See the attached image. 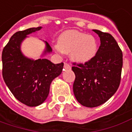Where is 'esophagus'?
Here are the masks:
<instances>
[{
  "mask_svg": "<svg viewBox=\"0 0 132 132\" xmlns=\"http://www.w3.org/2000/svg\"><path fill=\"white\" fill-rule=\"evenodd\" d=\"M64 68L66 69V70H70V69H71V66L69 64H68V63H64Z\"/></svg>",
  "mask_w": 132,
  "mask_h": 132,
  "instance_id": "1",
  "label": "esophagus"
}]
</instances>
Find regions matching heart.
I'll use <instances>...</instances> for the list:
<instances>
[{
    "label": "heart",
    "instance_id": "heart-1",
    "mask_svg": "<svg viewBox=\"0 0 132 132\" xmlns=\"http://www.w3.org/2000/svg\"><path fill=\"white\" fill-rule=\"evenodd\" d=\"M55 50L59 53H70V58L73 62L85 64L96 56L98 44L92 35L77 30H68L59 37Z\"/></svg>",
    "mask_w": 132,
    "mask_h": 132
}]
</instances>
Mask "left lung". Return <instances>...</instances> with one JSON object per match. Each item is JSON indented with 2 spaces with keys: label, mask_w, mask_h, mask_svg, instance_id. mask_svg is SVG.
<instances>
[{
  "label": "left lung",
  "mask_w": 132,
  "mask_h": 132,
  "mask_svg": "<svg viewBox=\"0 0 132 132\" xmlns=\"http://www.w3.org/2000/svg\"><path fill=\"white\" fill-rule=\"evenodd\" d=\"M93 31L101 40L96 56L87 63L72 68L75 75L74 95L81 105L89 108L101 105L114 95L123 65L122 52L115 39L109 33Z\"/></svg>",
  "instance_id": "8db88e82"
}]
</instances>
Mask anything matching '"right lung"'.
Instances as JSON below:
<instances>
[{
	"instance_id": "add662e5",
	"label": "right lung",
	"mask_w": 132,
	"mask_h": 132,
	"mask_svg": "<svg viewBox=\"0 0 132 132\" xmlns=\"http://www.w3.org/2000/svg\"><path fill=\"white\" fill-rule=\"evenodd\" d=\"M42 26L17 31L11 37L2 52L3 78L11 92L28 106L41 105L47 99L52 80L60 75L64 64H54L44 58L34 60L21 50L27 35L42 29ZM42 57L52 52L47 42Z\"/></svg>"
}]
</instances>
